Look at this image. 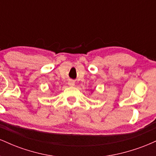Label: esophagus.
I'll return each mask as SVG.
<instances>
[{"label": "esophagus", "instance_id": "1", "mask_svg": "<svg viewBox=\"0 0 156 156\" xmlns=\"http://www.w3.org/2000/svg\"><path fill=\"white\" fill-rule=\"evenodd\" d=\"M68 84H69V86H70V87H73V86L75 85V82L73 81V80H69V81L68 82Z\"/></svg>", "mask_w": 156, "mask_h": 156}]
</instances>
